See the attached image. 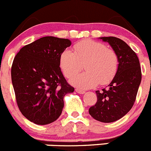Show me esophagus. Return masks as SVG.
<instances>
[{"label":"esophagus","mask_w":151,"mask_h":151,"mask_svg":"<svg viewBox=\"0 0 151 151\" xmlns=\"http://www.w3.org/2000/svg\"><path fill=\"white\" fill-rule=\"evenodd\" d=\"M75 91L80 94H84L85 93V91H83V90H80V89H79V88H77V89H75Z\"/></svg>","instance_id":"34e87169"}]
</instances>
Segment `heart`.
Returning <instances> with one entry per match:
<instances>
[{
  "label": "heart",
  "mask_w": 151,
  "mask_h": 151,
  "mask_svg": "<svg viewBox=\"0 0 151 151\" xmlns=\"http://www.w3.org/2000/svg\"><path fill=\"white\" fill-rule=\"evenodd\" d=\"M71 50H63L59 63L65 77L70 78L77 73L85 63V73L74 76L70 83L77 88L88 89L99 83L106 85L116 75L119 59L113 50L104 44L92 40H84L74 46Z\"/></svg>",
  "instance_id": "heart-1"
}]
</instances>
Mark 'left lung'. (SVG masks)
I'll list each match as a JSON object with an SVG mask.
<instances>
[{
	"mask_svg": "<svg viewBox=\"0 0 151 151\" xmlns=\"http://www.w3.org/2000/svg\"><path fill=\"white\" fill-rule=\"evenodd\" d=\"M108 42L119 59L116 75L108 89L96 91L97 101L91 106L89 114L96 121L112 123L123 118L134 104L142 73L136 53L125 42L114 36L100 37Z\"/></svg>",
	"mask_w": 151,
	"mask_h": 151,
	"instance_id": "left-lung-1",
	"label": "left lung"
}]
</instances>
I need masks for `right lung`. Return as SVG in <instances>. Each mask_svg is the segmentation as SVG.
Instances as JSON below:
<instances>
[{"label":"right lung","mask_w":151,"mask_h":151,"mask_svg":"<svg viewBox=\"0 0 151 151\" xmlns=\"http://www.w3.org/2000/svg\"><path fill=\"white\" fill-rule=\"evenodd\" d=\"M71 44L69 39L45 36L24 46L15 56L12 81L16 101L31 122H54L61 115L66 94L74 92L59 63L61 52Z\"/></svg>","instance_id":"1"}]
</instances>
